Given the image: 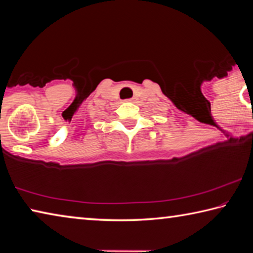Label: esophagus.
<instances>
[{
    "label": "esophagus",
    "instance_id": "esophagus-1",
    "mask_svg": "<svg viewBox=\"0 0 253 253\" xmlns=\"http://www.w3.org/2000/svg\"><path fill=\"white\" fill-rule=\"evenodd\" d=\"M127 101H130V102H135V101H136V97H132V98H130V99H128Z\"/></svg>",
    "mask_w": 253,
    "mask_h": 253
}]
</instances>
